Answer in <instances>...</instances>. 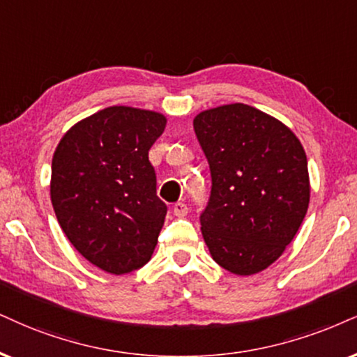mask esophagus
<instances>
[{
  "instance_id": "1",
  "label": "esophagus",
  "mask_w": 357,
  "mask_h": 357,
  "mask_svg": "<svg viewBox=\"0 0 357 357\" xmlns=\"http://www.w3.org/2000/svg\"><path fill=\"white\" fill-rule=\"evenodd\" d=\"M187 213H188V206L185 204H182V202H177V204L174 205V215H175V217L183 218V217H187Z\"/></svg>"
}]
</instances>
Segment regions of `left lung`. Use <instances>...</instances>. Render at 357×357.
Segmentation results:
<instances>
[{
  "label": "left lung",
  "instance_id": "8db88e82",
  "mask_svg": "<svg viewBox=\"0 0 357 357\" xmlns=\"http://www.w3.org/2000/svg\"><path fill=\"white\" fill-rule=\"evenodd\" d=\"M193 129L212 175L202 235L220 266L263 271L291 243L310 204L305 149L278 119L246 104L200 112Z\"/></svg>",
  "mask_w": 357,
  "mask_h": 357
}]
</instances>
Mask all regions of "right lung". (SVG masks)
I'll use <instances>...</instances> for the list:
<instances>
[{"mask_svg": "<svg viewBox=\"0 0 357 357\" xmlns=\"http://www.w3.org/2000/svg\"><path fill=\"white\" fill-rule=\"evenodd\" d=\"M165 124L158 112L112 105L73 126L52 157L57 222L87 261L112 275L142 268L164 227L149 151Z\"/></svg>", "mask_w": 357, "mask_h": 357, "instance_id": "add662e5", "label": "right lung"}]
</instances>
